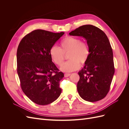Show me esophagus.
<instances>
[{"label": "esophagus", "mask_w": 129, "mask_h": 129, "mask_svg": "<svg viewBox=\"0 0 129 129\" xmlns=\"http://www.w3.org/2000/svg\"><path fill=\"white\" fill-rule=\"evenodd\" d=\"M70 75H71V74H69V73H65L64 74V77H67L69 76Z\"/></svg>", "instance_id": "1"}]
</instances>
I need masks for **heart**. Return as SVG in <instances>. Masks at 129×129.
Here are the masks:
<instances>
[{"mask_svg":"<svg viewBox=\"0 0 129 129\" xmlns=\"http://www.w3.org/2000/svg\"><path fill=\"white\" fill-rule=\"evenodd\" d=\"M69 60L61 66V71L72 72L80 68L81 64L86 63L89 56V49L87 43L81 41L79 38L67 37L60 42V48L53 46L49 50L50 58L54 63L61 66L64 59V55L67 54Z\"/></svg>","mask_w":129,"mask_h":129,"instance_id":"b5f03b06","label":"heart"}]
</instances>
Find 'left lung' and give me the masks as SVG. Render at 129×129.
Wrapping results in <instances>:
<instances>
[{
    "mask_svg": "<svg viewBox=\"0 0 129 129\" xmlns=\"http://www.w3.org/2000/svg\"><path fill=\"white\" fill-rule=\"evenodd\" d=\"M69 34L84 38L90 52L83 68L78 73L80 80L77 89L79 95L90 102L102 100L110 90L115 73L112 49L107 36L91 25L80 26Z\"/></svg>",
    "mask_w": 129,
    "mask_h": 129,
    "instance_id": "8db88e82",
    "label": "left lung"
}]
</instances>
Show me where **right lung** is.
I'll use <instances>...</instances> for the list:
<instances>
[{"label":"right lung","instance_id":"right-lung-1","mask_svg":"<svg viewBox=\"0 0 129 129\" xmlns=\"http://www.w3.org/2000/svg\"><path fill=\"white\" fill-rule=\"evenodd\" d=\"M64 34L37 29L27 34L17 53V73L23 92L39 105H47L60 96L64 77L49 55V50Z\"/></svg>","mask_w":129,"mask_h":129}]
</instances>
